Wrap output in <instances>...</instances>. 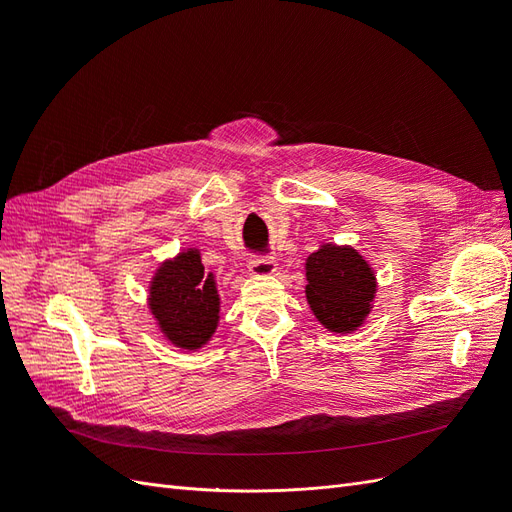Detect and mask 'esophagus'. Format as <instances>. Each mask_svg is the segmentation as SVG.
Wrapping results in <instances>:
<instances>
[{
    "mask_svg": "<svg viewBox=\"0 0 512 512\" xmlns=\"http://www.w3.org/2000/svg\"><path fill=\"white\" fill-rule=\"evenodd\" d=\"M247 269H250V275L254 277H267L277 271V262L273 258H252Z\"/></svg>",
    "mask_w": 512,
    "mask_h": 512,
    "instance_id": "34e87169",
    "label": "esophagus"
}]
</instances>
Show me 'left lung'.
<instances>
[{"label":"left lung","instance_id":"left-lung-1","mask_svg":"<svg viewBox=\"0 0 512 512\" xmlns=\"http://www.w3.org/2000/svg\"><path fill=\"white\" fill-rule=\"evenodd\" d=\"M305 280L307 305L324 329L346 335L363 327L374 307L378 280L359 250L322 243L305 260Z\"/></svg>","mask_w":512,"mask_h":512}]
</instances>
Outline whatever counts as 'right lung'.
<instances>
[{
  "label": "right lung",
  "instance_id": "add662e5",
  "mask_svg": "<svg viewBox=\"0 0 512 512\" xmlns=\"http://www.w3.org/2000/svg\"><path fill=\"white\" fill-rule=\"evenodd\" d=\"M147 307L170 346L194 352L207 346L220 324L218 277L205 273L198 247H185L153 271Z\"/></svg>",
  "mask_w": 512,
  "mask_h": 512
}]
</instances>
